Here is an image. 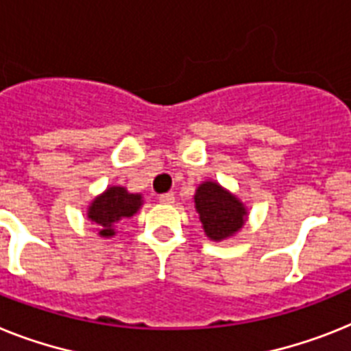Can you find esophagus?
<instances>
[{
  "label": "esophagus",
  "mask_w": 351,
  "mask_h": 351,
  "mask_svg": "<svg viewBox=\"0 0 351 351\" xmlns=\"http://www.w3.org/2000/svg\"><path fill=\"white\" fill-rule=\"evenodd\" d=\"M158 202L164 203V205H171V203H175V194L173 193L160 194V196H158Z\"/></svg>",
  "instance_id": "obj_1"
}]
</instances>
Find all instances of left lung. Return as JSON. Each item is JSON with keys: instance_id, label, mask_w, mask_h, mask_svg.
<instances>
[{"instance_id": "8db88e82", "label": "left lung", "mask_w": 351, "mask_h": 351, "mask_svg": "<svg viewBox=\"0 0 351 351\" xmlns=\"http://www.w3.org/2000/svg\"><path fill=\"white\" fill-rule=\"evenodd\" d=\"M194 207L202 228L210 241H225L235 235L248 221V207L237 194L216 180H205L194 193Z\"/></svg>"}]
</instances>
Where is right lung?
I'll return each mask as SVG.
<instances>
[{
    "instance_id": "obj_1",
    "label": "right lung",
    "mask_w": 351,
    "mask_h": 351,
    "mask_svg": "<svg viewBox=\"0 0 351 351\" xmlns=\"http://www.w3.org/2000/svg\"><path fill=\"white\" fill-rule=\"evenodd\" d=\"M143 203V194L130 193L123 185H110L89 203L87 219L96 226L99 237L110 239L117 234L119 221L137 214Z\"/></svg>"
}]
</instances>
